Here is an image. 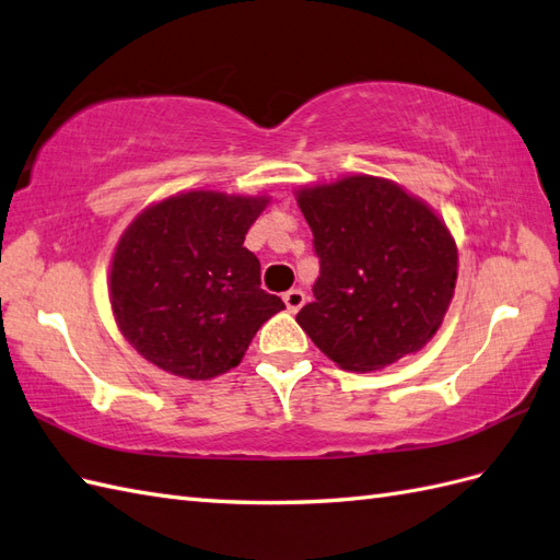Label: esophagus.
<instances>
[{
	"label": "esophagus",
	"mask_w": 560,
	"mask_h": 560,
	"mask_svg": "<svg viewBox=\"0 0 560 560\" xmlns=\"http://www.w3.org/2000/svg\"><path fill=\"white\" fill-rule=\"evenodd\" d=\"M282 301H284L287 311L296 313L303 306V303H306V292H303V290H290V292L282 296Z\"/></svg>",
	"instance_id": "1"
}]
</instances>
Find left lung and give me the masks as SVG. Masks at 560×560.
<instances>
[{
  "instance_id": "1",
  "label": "left lung",
  "mask_w": 560,
  "mask_h": 560,
  "mask_svg": "<svg viewBox=\"0 0 560 560\" xmlns=\"http://www.w3.org/2000/svg\"><path fill=\"white\" fill-rule=\"evenodd\" d=\"M319 257L301 329L346 371H378L425 348L457 282V245L425 200L374 175L294 191Z\"/></svg>"
}]
</instances>
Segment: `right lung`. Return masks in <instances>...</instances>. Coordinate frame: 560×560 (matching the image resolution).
Segmentation results:
<instances>
[{"instance_id":"obj_1","label":"right lung","mask_w":560,"mask_h":560,"mask_svg":"<svg viewBox=\"0 0 560 560\" xmlns=\"http://www.w3.org/2000/svg\"><path fill=\"white\" fill-rule=\"evenodd\" d=\"M268 202V194L189 189L126 226L109 261V303L147 362L186 381L217 378L284 308L261 290L259 259L243 245Z\"/></svg>"}]
</instances>
